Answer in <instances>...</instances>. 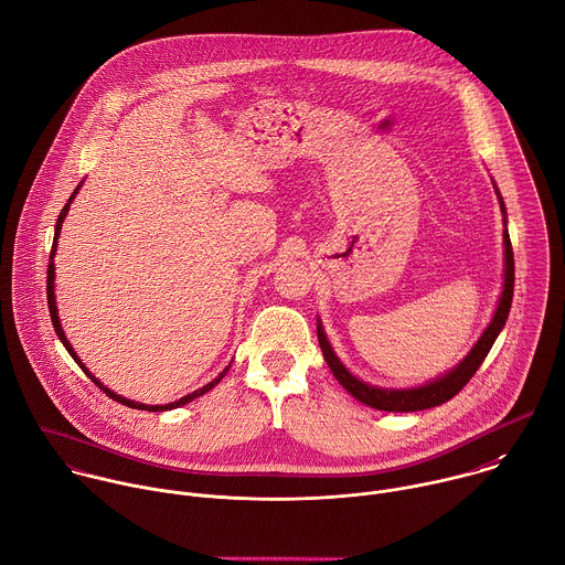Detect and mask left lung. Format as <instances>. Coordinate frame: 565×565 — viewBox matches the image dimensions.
Wrapping results in <instances>:
<instances>
[{"label": "left lung", "mask_w": 565, "mask_h": 565, "mask_svg": "<svg viewBox=\"0 0 565 565\" xmlns=\"http://www.w3.org/2000/svg\"><path fill=\"white\" fill-rule=\"evenodd\" d=\"M494 193L499 198L501 213H503V224H505V206H503V198L497 191V185H494ZM503 246H505V275H503V292L499 297V306L494 310V317H492L490 326L483 330V334L479 337V341L475 343V348L450 372L441 374V377H437V380H433V382H428L426 386H419V388L388 391V388L370 386L365 382H359L354 374L339 361V356L330 348V341L326 339V332H323L321 321H319L317 323V339H319L323 359H326L330 372L334 374V380L361 404H365L370 408H377V411H386V413H415V411H426V408L441 406L448 399H452L472 380V374L479 370V365L488 356L494 339L499 337V332L505 326V319L510 315L512 292H514V255H512V244H510L508 228L503 231Z\"/></svg>", "instance_id": "1"}]
</instances>
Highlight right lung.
Segmentation results:
<instances>
[{"label":"right lung","instance_id":"obj_1","mask_svg":"<svg viewBox=\"0 0 565 565\" xmlns=\"http://www.w3.org/2000/svg\"><path fill=\"white\" fill-rule=\"evenodd\" d=\"M77 191H79V185L75 188V193L68 198V202H66V206L62 209V213H60V220H57V226H55V239H53V250H51V264H49V277H46V297H49V312H51V319H53V328H55V332H57V337L62 339V343L66 345V350H68V354L75 359V363L88 374V377L97 384V388L99 391H104L113 402H119V404H124V406H128V408H135V411H148V413H161V411H172V408H179V406H183V404H188V402H193V399H198V397H202V395H206L211 388H215L224 377H226V372H228V367L231 365H226L222 372H220V377H215L211 384H206L204 388H200V391H195V393H191V395H185V397H181V399H177V402H172V404H166V406H148V404H137V402H130V399H126V397H119V395H115L113 391H108L97 377H93V374L88 372V367L82 363V359L77 356V352L73 350V345H71V341L66 339V334H64V328H62V323H60V315H57V306H55V262H53V257H55V248H57V237H60V231H62V224H64V220H66V215H68V209H71V204H73V200H75V195H77Z\"/></svg>","mask_w":565,"mask_h":565}]
</instances>
